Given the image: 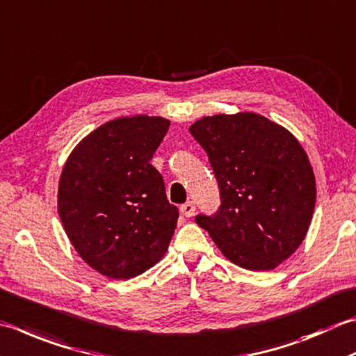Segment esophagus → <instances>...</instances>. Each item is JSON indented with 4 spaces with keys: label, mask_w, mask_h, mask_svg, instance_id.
Wrapping results in <instances>:
<instances>
[{
    "label": "esophagus",
    "mask_w": 356,
    "mask_h": 356,
    "mask_svg": "<svg viewBox=\"0 0 356 356\" xmlns=\"http://www.w3.org/2000/svg\"><path fill=\"white\" fill-rule=\"evenodd\" d=\"M180 211H182V214L186 216V218H191V216L194 214V211H196V205H194V202L188 200L186 204L180 205Z\"/></svg>",
    "instance_id": "obj_1"
}]
</instances>
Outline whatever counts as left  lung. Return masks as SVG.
Instances as JSON below:
<instances>
[{
	"label": "left lung",
	"mask_w": 356,
	"mask_h": 356,
	"mask_svg": "<svg viewBox=\"0 0 356 356\" xmlns=\"http://www.w3.org/2000/svg\"><path fill=\"white\" fill-rule=\"evenodd\" d=\"M218 180L220 205L197 214L224 256L271 270L301 245L316 200L309 157L290 132L253 113L204 117L190 128Z\"/></svg>",
	"instance_id": "left-lung-1"
}]
</instances>
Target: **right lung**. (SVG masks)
Returning a JSON list of instances; mask_svg holds the SVG:
<instances>
[{"instance_id":"1","label":"right lung","mask_w":356,"mask_h":356,"mask_svg":"<svg viewBox=\"0 0 356 356\" xmlns=\"http://www.w3.org/2000/svg\"><path fill=\"white\" fill-rule=\"evenodd\" d=\"M170 128L162 117H122L76 145L63 168L58 214L88 266L131 280L168 250L179 210L149 162Z\"/></svg>"}]
</instances>
